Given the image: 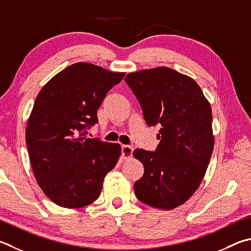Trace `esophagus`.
I'll use <instances>...</instances> for the list:
<instances>
[{"instance_id":"34e87169","label":"esophagus","mask_w":251,"mask_h":251,"mask_svg":"<svg viewBox=\"0 0 251 251\" xmlns=\"http://www.w3.org/2000/svg\"><path fill=\"white\" fill-rule=\"evenodd\" d=\"M134 148L129 145H123L122 146V158L123 159H129L133 156Z\"/></svg>"}]
</instances>
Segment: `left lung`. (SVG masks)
Masks as SVG:
<instances>
[{
  "label": "left lung",
  "mask_w": 251,
  "mask_h": 251,
  "mask_svg": "<svg viewBox=\"0 0 251 251\" xmlns=\"http://www.w3.org/2000/svg\"><path fill=\"white\" fill-rule=\"evenodd\" d=\"M148 126L160 127L154 151L135 149L144 176L135 194L149 206L172 209L188 201L204 177L214 148L211 105L192 78L167 67L126 75Z\"/></svg>",
  "instance_id": "obj_1"
}]
</instances>
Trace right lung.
<instances>
[{"instance_id": "1", "label": "right lung", "mask_w": 251, "mask_h": 251, "mask_svg": "<svg viewBox=\"0 0 251 251\" xmlns=\"http://www.w3.org/2000/svg\"><path fill=\"white\" fill-rule=\"evenodd\" d=\"M124 75L78 62L54 75L36 98L26 145L36 180L59 206L93 203L117 163L121 145L86 134L98 124L97 113L107 92Z\"/></svg>"}]
</instances>
